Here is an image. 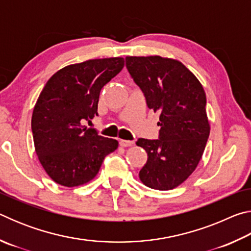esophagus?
<instances>
[{
	"instance_id": "34e87169",
	"label": "esophagus",
	"mask_w": 251,
	"mask_h": 251,
	"mask_svg": "<svg viewBox=\"0 0 251 251\" xmlns=\"http://www.w3.org/2000/svg\"><path fill=\"white\" fill-rule=\"evenodd\" d=\"M120 144H121V146H123V147H129L131 145H134V142L133 141H125V139H121Z\"/></svg>"
}]
</instances>
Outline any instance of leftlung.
Returning <instances> with one entry per match:
<instances>
[{"instance_id":"1","label":"left lung","mask_w":251,"mask_h":251,"mask_svg":"<svg viewBox=\"0 0 251 251\" xmlns=\"http://www.w3.org/2000/svg\"><path fill=\"white\" fill-rule=\"evenodd\" d=\"M126 66L145 95L148 108L160 114L159 139L136 142L148 156L139 179L152 189H174L197 168L209 137L205 91L177 59L127 56Z\"/></svg>"}]
</instances>
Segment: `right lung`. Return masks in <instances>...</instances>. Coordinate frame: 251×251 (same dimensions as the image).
<instances>
[{
    "instance_id": "add662e5",
    "label": "right lung",
    "mask_w": 251,
    "mask_h": 251,
    "mask_svg": "<svg viewBox=\"0 0 251 251\" xmlns=\"http://www.w3.org/2000/svg\"><path fill=\"white\" fill-rule=\"evenodd\" d=\"M123 57L88 59L57 71L37 99L32 115L34 147L56 184L77 187L94 179L118 142L87 128L97 115L100 93L124 67Z\"/></svg>"
}]
</instances>
